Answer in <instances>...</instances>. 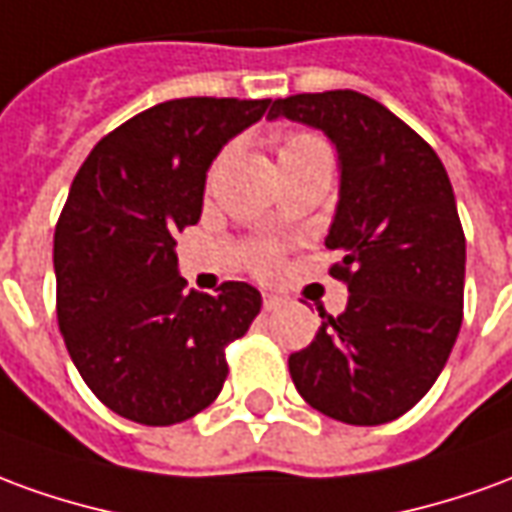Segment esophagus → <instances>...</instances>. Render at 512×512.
Masks as SVG:
<instances>
[{
    "mask_svg": "<svg viewBox=\"0 0 512 512\" xmlns=\"http://www.w3.org/2000/svg\"><path fill=\"white\" fill-rule=\"evenodd\" d=\"M282 305V296H277V293H263V310H277V307Z\"/></svg>",
    "mask_w": 512,
    "mask_h": 512,
    "instance_id": "34e87169",
    "label": "esophagus"
}]
</instances>
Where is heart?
<instances>
[{
    "mask_svg": "<svg viewBox=\"0 0 512 512\" xmlns=\"http://www.w3.org/2000/svg\"><path fill=\"white\" fill-rule=\"evenodd\" d=\"M321 149H327V146L321 144L316 135H310V132H291V135L282 138L280 144V166L310 155V152H321ZM280 260L282 252L277 244H257L252 249V266L260 274H274L280 268Z\"/></svg>",
    "mask_w": 512,
    "mask_h": 512,
    "instance_id": "1",
    "label": "heart"
}]
</instances>
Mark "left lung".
I'll return each mask as SVG.
<instances>
[{"mask_svg": "<svg viewBox=\"0 0 512 512\" xmlns=\"http://www.w3.org/2000/svg\"><path fill=\"white\" fill-rule=\"evenodd\" d=\"M324 130L341 160L327 249L349 288L341 316L321 313L313 343L288 357L318 413L374 427L405 416L449 360L463 324L466 235L441 157L377 99L324 91L274 99L268 119Z\"/></svg>", "mask_w": 512, "mask_h": 512, "instance_id": "1", "label": "left lung"}]
</instances>
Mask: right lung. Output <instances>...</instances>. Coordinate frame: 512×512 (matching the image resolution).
Instances as JSON below:
<instances>
[{"label":"right lung","instance_id":"obj_1","mask_svg":"<svg viewBox=\"0 0 512 512\" xmlns=\"http://www.w3.org/2000/svg\"><path fill=\"white\" fill-rule=\"evenodd\" d=\"M271 99L188 96L107 132L71 182L55 230L57 324L74 366L113 413L169 427L227 380V346L260 313L249 282L185 293L177 232L202 216L207 169Z\"/></svg>","mask_w":512,"mask_h":512}]
</instances>
